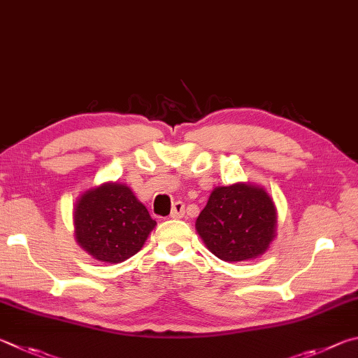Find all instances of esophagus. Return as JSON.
<instances>
[{
    "instance_id": "34e87169",
    "label": "esophagus",
    "mask_w": 358,
    "mask_h": 358,
    "mask_svg": "<svg viewBox=\"0 0 358 358\" xmlns=\"http://www.w3.org/2000/svg\"><path fill=\"white\" fill-rule=\"evenodd\" d=\"M185 214V204L182 201H176L171 209V218H182Z\"/></svg>"
}]
</instances>
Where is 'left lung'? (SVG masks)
Wrapping results in <instances>:
<instances>
[{"label": "left lung", "instance_id": "left-lung-1", "mask_svg": "<svg viewBox=\"0 0 358 358\" xmlns=\"http://www.w3.org/2000/svg\"><path fill=\"white\" fill-rule=\"evenodd\" d=\"M277 214L264 189L250 184L217 187L196 218V231L217 258H258L275 237Z\"/></svg>", "mask_w": 358, "mask_h": 358}]
</instances>
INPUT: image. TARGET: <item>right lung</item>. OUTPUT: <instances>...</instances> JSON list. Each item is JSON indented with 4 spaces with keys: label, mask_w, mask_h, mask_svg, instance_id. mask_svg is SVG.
<instances>
[{
    "label": "right lung",
    "mask_w": 358,
    "mask_h": 358,
    "mask_svg": "<svg viewBox=\"0 0 358 358\" xmlns=\"http://www.w3.org/2000/svg\"><path fill=\"white\" fill-rule=\"evenodd\" d=\"M75 237L87 253L117 264L138 253L155 220L127 185L103 184L81 195L73 212Z\"/></svg>",
    "instance_id": "obj_1"
}]
</instances>
